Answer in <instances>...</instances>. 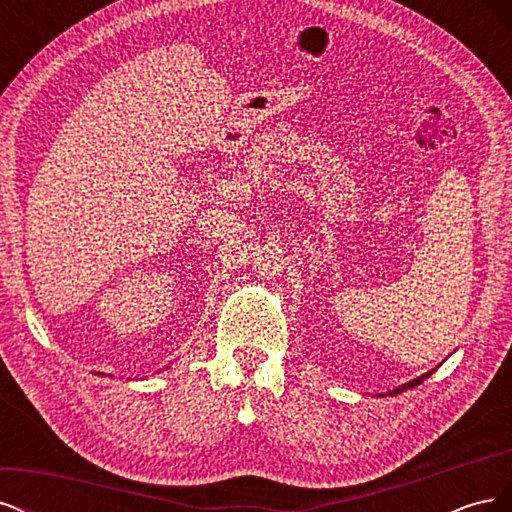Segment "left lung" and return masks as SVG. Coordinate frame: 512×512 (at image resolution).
Here are the masks:
<instances>
[{
  "instance_id": "1",
  "label": "left lung",
  "mask_w": 512,
  "mask_h": 512,
  "mask_svg": "<svg viewBox=\"0 0 512 512\" xmlns=\"http://www.w3.org/2000/svg\"><path fill=\"white\" fill-rule=\"evenodd\" d=\"M431 374H433V369H431V371H427V374H423L421 378H414V380H410V382H406V384H401V386H399V389L391 391L389 395H397V393H404V391H408V389H414V386H418V384H421L423 380H427V378H429Z\"/></svg>"
}]
</instances>
